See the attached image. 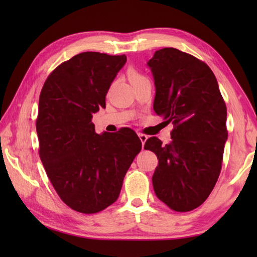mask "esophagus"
<instances>
[{"instance_id": "esophagus-1", "label": "esophagus", "mask_w": 257, "mask_h": 257, "mask_svg": "<svg viewBox=\"0 0 257 257\" xmlns=\"http://www.w3.org/2000/svg\"><path fill=\"white\" fill-rule=\"evenodd\" d=\"M138 136H139V138L141 140V143H143V147H144V145L146 144V141L148 140V136H146L144 134H138Z\"/></svg>"}]
</instances>
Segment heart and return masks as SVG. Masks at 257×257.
I'll use <instances>...</instances> for the list:
<instances>
[{"instance_id":"heart-1","label":"heart","mask_w":257,"mask_h":257,"mask_svg":"<svg viewBox=\"0 0 257 257\" xmlns=\"http://www.w3.org/2000/svg\"><path fill=\"white\" fill-rule=\"evenodd\" d=\"M128 76H129V79L132 80V83H135V81L146 78V77H144L143 75L139 74L138 72H136L135 69H129L128 70Z\"/></svg>"}]
</instances>
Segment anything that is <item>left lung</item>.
<instances>
[{
	"mask_svg": "<svg viewBox=\"0 0 257 257\" xmlns=\"http://www.w3.org/2000/svg\"><path fill=\"white\" fill-rule=\"evenodd\" d=\"M154 76V110L173 123L171 144L151 137L152 177L157 198L170 209L188 212L207 199L220 176L227 140L226 106L210 67L177 48L157 51L147 63Z\"/></svg>",
	"mask_w": 257,
	"mask_h": 257,
	"instance_id": "obj_1",
	"label": "left lung"
}]
</instances>
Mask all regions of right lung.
Returning a JSON list of instances; mask_svg holds the SVG:
<instances>
[{
	"label": "right lung",
	"instance_id": "obj_1",
	"mask_svg": "<svg viewBox=\"0 0 257 257\" xmlns=\"http://www.w3.org/2000/svg\"><path fill=\"white\" fill-rule=\"evenodd\" d=\"M125 55L85 52L48 76L38 101L40 157L65 203L92 214L118 199L129 167L141 150L134 130L98 135L92 116L106 107V94Z\"/></svg>",
	"mask_w": 257,
	"mask_h": 257
}]
</instances>
